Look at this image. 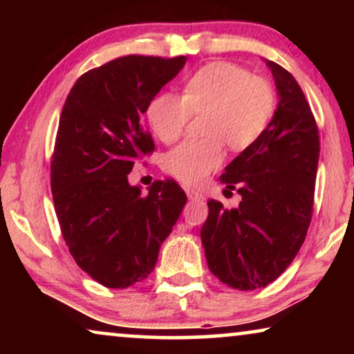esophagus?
Instances as JSON below:
<instances>
[{
  "label": "esophagus",
  "mask_w": 354,
  "mask_h": 354,
  "mask_svg": "<svg viewBox=\"0 0 354 354\" xmlns=\"http://www.w3.org/2000/svg\"><path fill=\"white\" fill-rule=\"evenodd\" d=\"M185 193H187V196H188V200H205V195H203V193H200V192H196V190H193V188H185Z\"/></svg>",
  "instance_id": "esophagus-1"
}]
</instances>
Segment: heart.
Wrapping results in <instances>:
<instances>
[{"label": "heart", "instance_id": "b5f03b06", "mask_svg": "<svg viewBox=\"0 0 354 354\" xmlns=\"http://www.w3.org/2000/svg\"><path fill=\"white\" fill-rule=\"evenodd\" d=\"M275 109L269 82L232 62H211L185 82L182 96L164 93L148 106V122L164 143L182 137L190 114H205L201 140H188L162 158L167 174L198 185L224 162V143L243 151L266 132Z\"/></svg>", "mask_w": 354, "mask_h": 354}]
</instances>
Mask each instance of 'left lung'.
Wrapping results in <instances>:
<instances>
[{
	"label": "left lung",
	"mask_w": 354,
	"mask_h": 354,
	"mask_svg": "<svg viewBox=\"0 0 354 354\" xmlns=\"http://www.w3.org/2000/svg\"><path fill=\"white\" fill-rule=\"evenodd\" d=\"M272 72L279 104L266 132L221 176L239 192V207L209 200L201 227L207 268L236 290L274 282L301 248L313 216L319 162V130L303 90L282 66Z\"/></svg>",
	"instance_id": "1"
}]
</instances>
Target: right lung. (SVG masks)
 Masks as SVG:
<instances>
[{
	"instance_id": "add662e5",
	"label": "right lung",
	"mask_w": 354,
	"mask_h": 354,
	"mask_svg": "<svg viewBox=\"0 0 354 354\" xmlns=\"http://www.w3.org/2000/svg\"><path fill=\"white\" fill-rule=\"evenodd\" d=\"M185 62L118 57L82 75L62 108L51 161L56 216L72 258L108 288L153 272L187 203L174 180H156L148 195L129 183L135 161L154 149L143 114Z\"/></svg>"
}]
</instances>
